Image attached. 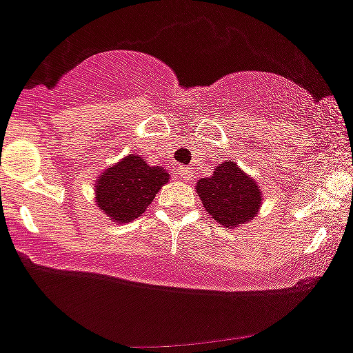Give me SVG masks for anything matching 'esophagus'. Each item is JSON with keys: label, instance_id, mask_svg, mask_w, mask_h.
I'll list each match as a JSON object with an SVG mask.
<instances>
[{"label": "esophagus", "instance_id": "1", "mask_svg": "<svg viewBox=\"0 0 353 353\" xmlns=\"http://www.w3.org/2000/svg\"><path fill=\"white\" fill-rule=\"evenodd\" d=\"M177 174H179V176H181V179L189 181V179H191V177H192V169L183 168V165H181V168L177 169Z\"/></svg>", "mask_w": 353, "mask_h": 353}]
</instances>
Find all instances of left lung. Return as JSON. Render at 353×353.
I'll return each instance as SVG.
<instances>
[{
    "mask_svg": "<svg viewBox=\"0 0 353 353\" xmlns=\"http://www.w3.org/2000/svg\"><path fill=\"white\" fill-rule=\"evenodd\" d=\"M196 191L209 214L228 230L245 226L256 218L263 201L256 181L233 161L221 162L211 177H201Z\"/></svg>",
    "mask_w": 353,
    "mask_h": 353,
    "instance_id": "8db88e82",
    "label": "left lung"
}]
</instances>
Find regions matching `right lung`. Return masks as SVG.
Instances as JSON below:
<instances>
[{
  "label": "right lung",
  "mask_w": 353,
  "mask_h": 353,
  "mask_svg": "<svg viewBox=\"0 0 353 353\" xmlns=\"http://www.w3.org/2000/svg\"><path fill=\"white\" fill-rule=\"evenodd\" d=\"M168 169L149 164L130 154L100 174L95 184V203L114 223H130L145 212L164 184Z\"/></svg>",
  "instance_id": "add662e5"
}]
</instances>
